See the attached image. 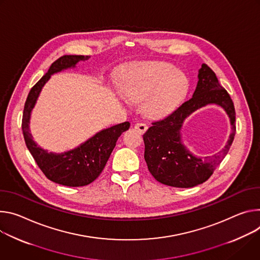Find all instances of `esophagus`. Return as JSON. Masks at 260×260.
Returning <instances> with one entry per match:
<instances>
[{
  "instance_id": "obj_1",
  "label": "esophagus",
  "mask_w": 260,
  "mask_h": 260,
  "mask_svg": "<svg viewBox=\"0 0 260 260\" xmlns=\"http://www.w3.org/2000/svg\"><path fill=\"white\" fill-rule=\"evenodd\" d=\"M134 128L136 129V130H138L140 133H143V132H146V130H147V125L146 124H143V123H136L135 125H134Z\"/></svg>"
}]
</instances>
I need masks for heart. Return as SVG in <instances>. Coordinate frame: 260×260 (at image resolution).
I'll return each mask as SVG.
<instances>
[{
	"mask_svg": "<svg viewBox=\"0 0 260 260\" xmlns=\"http://www.w3.org/2000/svg\"><path fill=\"white\" fill-rule=\"evenodd\" d=\"M123 94L132 102L145 101V110L159 118L174 111L186 98L190 82L185 73L166 63H146L125 69Z\"/></svg>",
	"mask_w": 260,
	"mask_h": 260,
	"instance_id": "obj_1",
	"label": "heart"
}]
</instances>
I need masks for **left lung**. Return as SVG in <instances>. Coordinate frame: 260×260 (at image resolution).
Returning a JSON list of instances; mask_svg holds the SVG:
<instances>
[{"label":"left lung","instance_id":"8db88e82","mask_svg":"<svg viewBox=\"0 0 260 260\" xmlns=\"http://www.w3.org/2000/svg\"><path fill=\"white\" fill-rule=\"evenodd\" d=\"M209 104L221 106L228 113L232 133L228 145L219 155L200 158L194 156L181 141L180 129L185 118ZM236 134V110L227 91L221 86L215 72L203 64L198 71V82L193 96L163 120L152 123L143 134L145 160L152 176L161 184L191 188L203 184L228 153Z\"/></svg>","mask_w":260,"mask_h":260}]
</instances>
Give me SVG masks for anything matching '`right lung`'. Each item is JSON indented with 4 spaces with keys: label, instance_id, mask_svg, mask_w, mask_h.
<instances>
[{
    "label": "right lung",
    "instance_id": "right-lung-1",
    "mask_svg": "<svg viewBox=\"0 0 260 260\" xmlns=\"http://www.w3.org/2000/svg\"><path fill=\"white\" fill-rule=\"evenodd\" d=\"M89 57V55H63L54 61L47 73L28 93L22 114L21 128L25 145L37 165L48 180L68 187H81L94 182L105 167L118 138L130 127L129 122H124L101 130L77 148L61 154L48 153L33 140L28 124L32 109L44 84L52 74L74 68L79 61H85Z\"/></svg>",
    "mask_w": 260,
    "mask_h": 260
}]
</instances>
